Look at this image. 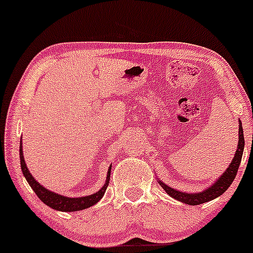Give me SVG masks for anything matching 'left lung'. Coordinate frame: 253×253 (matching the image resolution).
Wrapping results in <instances>:
<instances>
[{"mask_svg": "<svg viewBox=\"0 0 253 253\" xmlns=\"http://www.w3.org/2000/svg\"><path fill=\"white\" fill-rule=\"evenodd\" d=\"M244 131H243V126H241V122L239 121V142H238L237 150H235V154L232 163L229 164V166L227 167V169L222 173L220 178H217L216 181L214 184H211L209 188L203 190L202 192H195V194H188V192H181L179 190L173 189L171 186L166 185L164 181H159L160 185L163 186V189L167 192L171 197L174 200L180 201V202L190 204V206H197V204H202L209 201L214 200V198L218 197L226 191L227 189L231 186V184L233 183L235 175H237L238 169H239V165L241 161V157H243L244 152Z\"/></svg>", "mask_w": 253, "mask_h": 253, "instance_id": "1", "label": "left lung"}]
</instances>
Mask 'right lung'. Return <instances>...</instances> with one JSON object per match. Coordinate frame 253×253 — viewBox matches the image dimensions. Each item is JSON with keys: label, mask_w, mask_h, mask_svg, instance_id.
Wrapping results in <instances>:
<instances>
[{"label": "right lung", "mask_w": 253, "mask_h": 253, "mask_svg": "<svg viewBox=\"0 0 253 253\" xmlns=\"http://www.w3.org/2000/svg\"><path fill=\"white\" fill-rule=\"evenodd\" d=\"M20 166H21L22 173H24L25 178H26V180L28 181L31 188L33 189V191L36 192V195L39 197V200L46 204L47 207H50V208L59 211H84V209L94 206L95 203H98L99 201L103 198L105 191H106L107 185H109L110 175H111V166H110L104 186L99 190L98 192H95V194L84 196V197H65L63 195L55 194V192L45 189L44 186L41 185V184L32 177V174L28 171L26 164H25L24 154H22V143H20Z\"/></svg>", "instance_id": "obj_1"}]
</instances>
